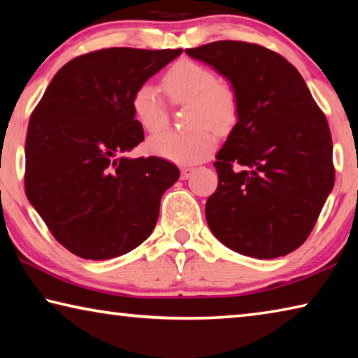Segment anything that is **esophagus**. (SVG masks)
Listing matches in <instances>:
<instances>
[{
    "label": "esophagus",
    "instance_id": "obj_1",
    "mask_svg": "<svg viewBox=\"0 0 358 358\" xmlns=\"http://www.w3.org/2000/svg\"><path fill=\"white\" fill-rule=\"evenodd\" d=\"M194 172H196V169H194V167H183V169H181V178L187 180Z\"/></svg>",
    "mask_w": 358,
    "mask_h": 358
}]
</instances>
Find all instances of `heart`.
I'll use <instances>...</instances> for the list:
<instances>
[{"label": "heart", "instance_id": "obj_1", "mask_svg": "<svg viewBox=\"0 0 358 358\" xmlns=\"http://www.w3.org/2000/svg\"><path fill=\"white\" fill-rule=\"evenodd\" d=\"M164 88L173 102L189 104L191 126L196 131L181 134L162 131L147 142L150 153L181 166L196 164L211 155L215 136L226 134L238 117V99L232 85L220 80L213 71L191 59H180L164 76ZM132 112L145 131L155 132L167 124L166 104L159 90L142 83L132 94Z\"/></svg>", "mask_w": 358, "mask_h": 358}]
</instances>
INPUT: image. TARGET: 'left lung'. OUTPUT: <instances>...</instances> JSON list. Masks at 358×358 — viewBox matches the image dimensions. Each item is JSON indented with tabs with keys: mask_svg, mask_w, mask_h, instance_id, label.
<instances>
[{
	"mask_svg": "<svg viewBox=\"0 0 358 358\" xmlns=\"http://www.w3.org/2000/svg\"><path fill=\"white\" fill-rule=\"evenodd\" d=\"M185 52L226 78L238 99L237 124L213 164L208 227L243 256H286L308 238L335 183L325 115L300 72L268 48L217 41Z\"/></svg>",
	"mask_w": 358,
	"mask_h": 358,
	"instance_id": "8db88e82",
	"label": "left lung"
}]
</instances>
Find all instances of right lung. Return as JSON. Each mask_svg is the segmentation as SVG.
Listing matches in <instances>:
<instances>
[{
  "label": "right lung",
  "instance_id": "obj_1",
  "mask_svg": "<svg viewBox=\"0 0 358 358\" xmlns=\"http://www.w3.org/2000/svg\"><path fill=\"white\" fill-rule=\"evenodd\" d=\"M181 48L113 47L77 57L29 118L25 192L53 237L78 257L123 256L147 240L180 178L162 157H128L143 141L132 94Z\"/></svg>",
  "mask_w": 358,
  "mask_h": 358
}]
</instances>
